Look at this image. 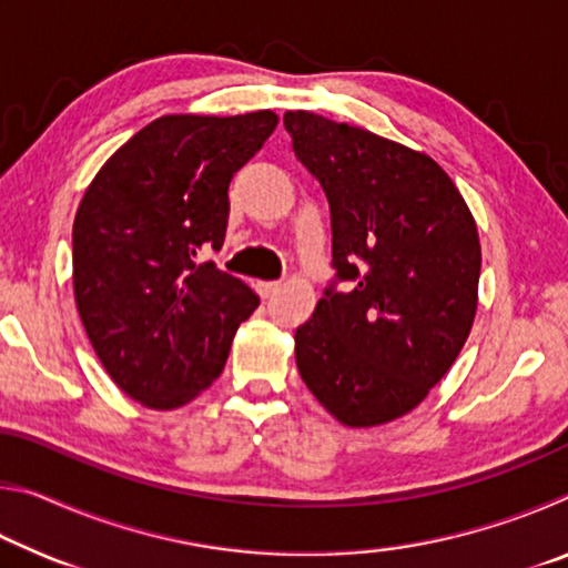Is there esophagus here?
<instances>
[{
  "mask_svg": "<svg viewBox=\"0 0 568 568\" xmlns=\"http://www.w3.org/2000/svg\"><path fill=\"white\" fill-rule=\"evenodd\" d=\"M283 287V283L281 281H267V283H257V291H261V295L263 297H271V295H275L277 291H281Z\"/></svg>",
  "mask_w": 568,
  "mask_h": 568,
  "instance_id": "1",
  "label": "esophagus"
}]
</instances>
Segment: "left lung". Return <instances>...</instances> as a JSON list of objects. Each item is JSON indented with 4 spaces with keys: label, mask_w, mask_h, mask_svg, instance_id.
<instances>
[{
    "label": "left lung",
    "mask_w": 568,
    "mask_h": 568,
    "mask_svg": "<svg viewBox=\"0 0 568 568\" xmlns=\"http://www.w3.org/2000/svg\"><path fill=\"white\" fill-rule=\"evenodd\" d=\"M331 205L333 287L295 331L307 390L351 428L406 416L456 363L478 307L476 220L426 152L323 114L285 112Z\"/></svg>",
    "instance_id": "8db88e82"
}]
</instances>
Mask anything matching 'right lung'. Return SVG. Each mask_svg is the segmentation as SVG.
Instances as JSON below:
<instances>
[{"instance_id":"1","label":"right lung","mask_w":568,"mask_h":568,"mask_svg":"<svg viewBox=\"0 0 568 568\" xmlns=\"http://www.w3.org/2000/svg\"><path fill=\"white\" fill-rule=\"evenodd\" d=\"M275 124L273 110L165 114L84 190L72 227L74 303L108 376L145 408L197 398L261 305L240 277L195 257L223 247L230 180Z\"/></svg>"}]
</instances>
